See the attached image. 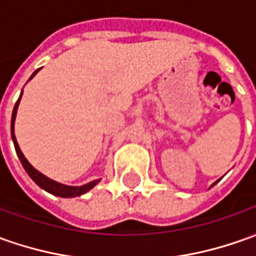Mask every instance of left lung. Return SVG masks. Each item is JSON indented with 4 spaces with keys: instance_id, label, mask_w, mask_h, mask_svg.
<instances>
[{
    "instance_id": "obj_1",
    "label": "left lung",
    "mask_w": 256,
    "mask_h": 256,
    "mask_svg": "<svg viewBox=\"0 0 256 256\" xmlns=\"http://www.w3.org/2000/svg\"><path fill=\"white\" fill-rule=\"evenodd\" d=\"M216 184H217V182H214V184H213V185H216ZM213 185H212V186H213Z\"/></svg>"
}]
</instances>
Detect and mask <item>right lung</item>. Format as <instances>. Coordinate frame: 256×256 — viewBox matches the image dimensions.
Segmentation results:
<instances>
[{"instance_id": "obj_1", "label": "right lung", "mask_w": 256, "mask_h": 256, "mask_svg": "<svg viewBox=\"0 0 256 256\" xmlns=\"http://www.w3.org/2000/svg\"><path fill=\"white\" fill-rule=\"evenodd\" d=\"M39 70H36L32 76H30L29 80H32V78L38 74V71H39ZM20 96H22V94H20ZM20 96H19V99L16 100V104H15V106H14V110H12L11 134H12V142H14V146H15V150H16V154H18L19 160H20V162H22V165H24L25 171L28 172V175H29V176L33 179V182H36L42 189H44L46 192L54 194V196H60V198H76V196H81V194H86L88 190H91L92 188L95 186L100 179H95V180H92V182H90V184H85V185H82V186H68V185H62V184H60V182H56V180H53V179L48 178L46 175H43L42 172H39L38 170H34L32 165L29 164V161L26 160L25 156L22 154V151H20V148H19L18 142H16V138H15V133H14V124H15V118H16V110H18Z\"/></svg>"}]
</instances>
